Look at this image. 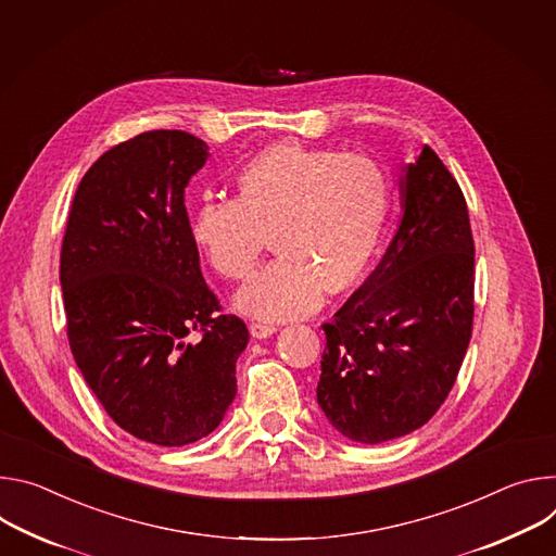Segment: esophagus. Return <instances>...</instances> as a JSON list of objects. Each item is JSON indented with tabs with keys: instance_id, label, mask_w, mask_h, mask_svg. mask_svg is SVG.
Instances as JSON below:
<instances>
[{
	"instance_id": "1",
	"label": "esophagus",
	"mask_w": 556,
	"mask_h": 556,
	"mask_svg": "<svg viewBox=\"0 0 556 556\" xmlns=\"http://www.w3.org/2000/svg\"><path fill=\"white\" fill-rule=\"evenodd\" d=\"M276 331H278V327H276V325H269V323H252V325H250V333H252V338H256V340L269 338V336H274Z\"/></svg>"
}]
</instances>
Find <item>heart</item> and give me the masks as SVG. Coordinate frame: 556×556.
<instances>
[{
	"instance_id": "b5f03b06",
	"label": "heart",
	"mask_w": 556,
	"mask_h": 556,
	"mask_svg": "<svg viewBox=\"0 0 556 556\" xmlns=\"http://www.w3.org/2000/svg\"><path fill=\"white\" fill-rule=\"evenodd\" d=\"M236 190V199L205 197L190 231L205 261L231 280L254 274L271 233L278 256L236 293V309L258 320L302 318L327 289H351L378 250L393 199L376 161L300 141L252 156Z\"/></svg>"
}]
</instances>
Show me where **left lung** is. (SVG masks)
<instances>
[{
	"label": "left lung",
	"instance_id": "obj_1",
	"mask_svg": "<svg viewBox=\"0 0 556 556\" xmlns=\"http://www.w3.org/2000/svg\"><path fill=\"white\" fill-rule=\"evenodd\" d=\"M400 197L384 258L323 325L318 404L355 444L404 438L433 417L472 331L475 242L457 180L424 146L402 167Z\"/></svg>",
	"mask_w": 556,
	"mask_h": 556
}]
</instances>
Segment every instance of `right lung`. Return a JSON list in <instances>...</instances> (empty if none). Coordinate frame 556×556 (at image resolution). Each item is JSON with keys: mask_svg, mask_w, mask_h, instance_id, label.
I'll use <instances>...</instances> for the list:
<instances>
[{"mask_svg": "<svg viewBox=\"0 0 556 556\" xmlns=\"http://www.w3.org/2000/svg\"><path fill=\"white\" fill-rule=\"evenodd\" d=\"M207 159V143L180 130L114 146L81 178L61 244L79 371L114 424L156 446L192 444L223 421L250 340L240 318L218 314L182 203Z\"/></svg>", "mask_w": 556, "mask_h": 556, "instance_id": "1", "label": "right lung"}]
</instances>
